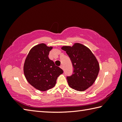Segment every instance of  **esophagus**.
<instances>
[{"label":"esophagus","instance_id":"obj_1","mask_svg":"<svg viewBox=\"0 0 122 122\" xmlns=\"http://www.w3.org/2000/svg\"><path fill=\"white\" fill-rule=\"evenodd\" d=\"M60 67L61 69H62L63 70V66H62V65H61V66H60Z\"/></svg>","mask_w":122,"mask_h":122}]
</instances>
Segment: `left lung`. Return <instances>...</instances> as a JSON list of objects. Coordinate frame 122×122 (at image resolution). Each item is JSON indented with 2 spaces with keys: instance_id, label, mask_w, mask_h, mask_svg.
Masks as SVG:
<instances>
[{
  "instance_id": "8db88e82",
  "label": "left lung",
  "mask_w": 122,
  "mask_h": 122,
  "mask_svg": "<svg viewBox=\"0 0 122 122\" xmlns=\"http://www.w3.org/2000/svg\"><path fill=\"white\" fill-rule=\"evenodd\" d=\"M71 61L73 73L67 76L70 87L76 90L84 91L92 85L100 71L97 60L89 49L79 43L73 46H63Z\"/></svg>"
}]
</instances>
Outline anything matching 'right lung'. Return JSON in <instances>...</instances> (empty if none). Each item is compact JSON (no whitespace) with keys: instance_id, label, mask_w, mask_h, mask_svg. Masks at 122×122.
Returning <instances> with one entry per match:
<instances>
[{"instance_id":"add662e5","label":"right lung","mask_w":122,"mask_h":122,"mask_svg":"<svg viewBox=\"0 0 122 122\" xmlns=\"http://www.w3.org/2000/svg\"><path fill=\"white\" fill-rule=\"evenodd\" d=\"M52 48L45 44L35 46L29 51L25 61L24 72L27 81L39 90L46 91L53 88L57 77L63 72L49 59Z\"/></svg>"}]
</instances>
